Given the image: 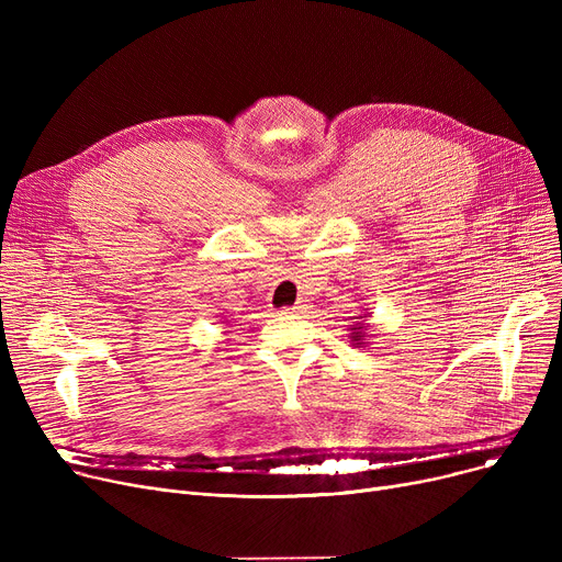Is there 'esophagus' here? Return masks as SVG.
Wrapping results in <instances>:
<instances>
[{"instance_id": "1", "label": "esophagus", "mask_w": 562, "mask_h": 562, "mask_svg": "<svg viewBox=\"0 0 562 562\" xmlns=\"http://www.w3.org/2000/svg\"><path fill=\"white\" fill-rule=\"evenodd\" d=\"M305 310V305H296V307H286V310H282V314H299V312H303Z\"/></svg>"}]
</instances>
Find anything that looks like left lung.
Wrapping results in <instances>:
<instances>
[{"label":"left lung","mask_w":562,"mask_h":562,"mask_svg":"<svg viewBox=\"0 0 562 562\" xmlns=\"http://www.w3.org/2000/svg\"><path fill=\"white\" fill-rule=\"evenodd\" d=\"M356 318H364V316H356ZM367 339V323H352L350 326V341H356L358 346H362Z\"/></svg>","instance_id":"1"}]
</instances>
